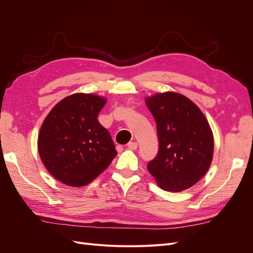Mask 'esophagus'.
<instances>
[{
	"label": "esophagus",
	"instance_id": "34e87169",
	"mask_svg": "<svg viewBox=\"0 0 253 253\" xmlns=\"http://www.w3.org/2000/svg\"><path fill=\"white\" fill-rule=\"evenodd\" d=\"M137 147H138V144H137V142H135V141H132V142H128L127 143V149L128 150L134 151V150L137 149Z\"/></svg>",
	"mask_w": 253,
	"mask_h": 253
}]
</instances>
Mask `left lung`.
<instances>
[{
  "instance_id": "1",
  "label": "left lung",
  "mask_w": 253,
  "mask_h": 253,
  "mask_svg": "<svg viewBox=\"0 0 253 253\" xmlns=\"http://www.w3.org/2000/svg\"><path fill=\"white\" fill-rule=\"evenodd\" d=\"M144 101L156 121L159 142L149 172L165 191L191 188L212 163L214 138L208 120L193 101L176 91L157 93Z\"/></svg>"
}]
</instances>
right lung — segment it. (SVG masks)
<instances>
[{
  "mask_svg": "<svg viewBox=\"0 0 253 253\" xmlns=\"http://www.w3.org/2000/svg\"><path fill=\"white\" fill-rule=\"evenodd\" d=\"M108 99L75 93L59 101L45 117L38 136L44 167L59 181L84 187L98 177L117 155L98 114Z\"/></svg>",
  "mask_w": 253,
  "mask_h": 253,
  "instance_id": "add662e5",
  "label": "right lung"
}]
</instances>
